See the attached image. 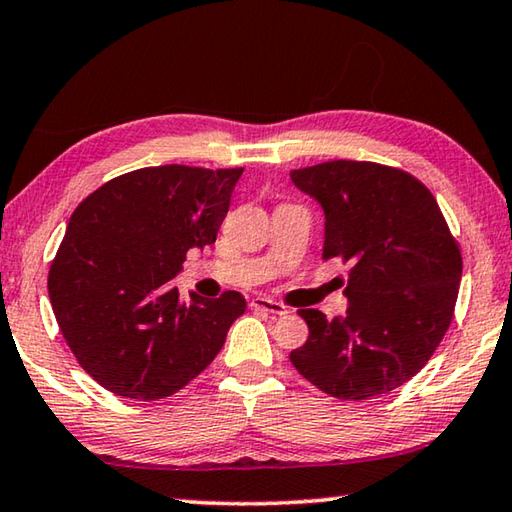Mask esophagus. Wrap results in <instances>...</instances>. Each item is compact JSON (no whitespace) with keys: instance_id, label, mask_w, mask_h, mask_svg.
Wrapping results in <instances>:
<instances>
[{"instance_id":"esophagus-1","label":"esophagus","mask_w":512,"mask_h":512,"mask_svg":"<svg viewBox=\"0 0 512 512\" xmlns=\"http://www.w3.org/2000/svg\"><path fill=\"white\" fill-rule=\"evenodd\" d=\"M250 309H262V311H268V314H273V316H287L289 314V309L284 307L282 302H275L271 298H262V296L250 300Z\"/></svg>"}]
</instances>
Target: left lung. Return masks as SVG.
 Here are the masks:
<instances>
[{
	"instance_id": "left-lung-1",
	"label": "left lung",
	"mask_w": 512,
	"mask_h": 512,
	"mask_svg": "<svg viewBox=\"0 0 512 512\" xmlns=\"http://www.w3.org/2000/svg\"><path fill=\"white\" fill-rule=\"evenodd\" d=\"M293 185L325 212L323 259L348 273V314L298 309L309 339L289 359L336 400H370L400 388L443 341L463 257L436 198L409 171L332 160L293 169Z\"/></svg>"
}]
</instances>
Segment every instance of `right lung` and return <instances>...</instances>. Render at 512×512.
Here are the masks:
<instances>
[{
    "instance_id": "obj_1",
    "label": "right lung",
    "mask_w": 512,
    "mask_h": 512,
    "mask_svg": "<svg viewBox=\"0 0 512 512\" xmlns=\"http://www.w3.org/2000/svg\"><path fill=\"white\" fill-rule=\"evenodd\" d=\"M241 173L144 167L108 180L74 210L47 289L69 350L106 391L140 402L178 393L246 311L237 291L183 302L169 284L189 248L216 241Z\"/></svg>"
}]
</instances>
